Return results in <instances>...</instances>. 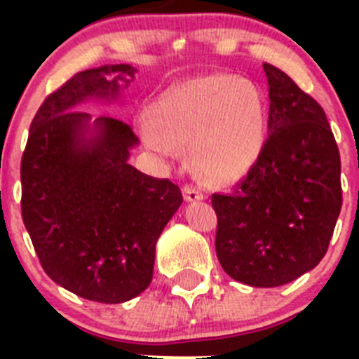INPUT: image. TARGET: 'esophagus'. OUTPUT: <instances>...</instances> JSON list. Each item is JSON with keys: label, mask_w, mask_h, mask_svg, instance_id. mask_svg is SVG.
<instances>
[{"label": "esophagus", "mask_w": 359, "mask_h": 359, "mask_svg": "<svg viewBox=\"0 0 359 359\" xmlns=\"http://www.w3.org/2000/svg\"><path fill=\"white\" fill-rule=\"evenodd\" d=\"M183 198H185V201H201L203 192L199 187L185 185L183 187Z\"/></svg>", "instance_id": "34e87169"}]
</instances>
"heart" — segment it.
Instances as JSON below:
<instances>
[{"label": "heart", "instance_id": "obj_1", "mask_svg": "<svg viewBox=\"0 0 359 359\" xmlns=\"http://www.w3.org/2000/svg\"><path fill=\"white\" fill-rule=\"evenodd\" d=\"M147 147L174 156L194 144L199 170L230 185L248 176L266 147L268 113L261 91L233 75H205L172 86L140 122Z\"/></svg>", "mask_w": 359, "mask_h": 359}]
</instances>
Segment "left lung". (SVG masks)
Here are the masks:
<instances>
[{"label":"left lung","instance_id":"obj_1","mask_svg":"<svg viewBox=\"0 0 359 359\" xmlns=\"http://www.w3.org/2000/svg\"><path fill=\"white\" fill-rule=\"evenodd\" d=\"M269 86L268 140L231 194H214L215 253L233 280L284 286L318 266L341 208L340 152L327 116L282 69Z\"/></svg>","mask_w":359,"mask_h":359}]
</instances>
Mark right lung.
<instances>
[{"label": "right lung", "instance_id": "right-lung-1", "mask_svg": "<svg viewBox=\"0 0 359 359\" xmlns=\"http://www.w3.org/2000/svg\"><path fill=\"white\" fill-rule=\"evenodd\" d=\"M135 73L106 65L73 75L36 113L21 160V212L41 266L93 302L145 291L158 237L183 203L180 187L129 165L138 138L128 123L75 111L91 98L118 100Z\"/></svg>", "mask_w": 359, "mask_h": 359}]
</instances>
